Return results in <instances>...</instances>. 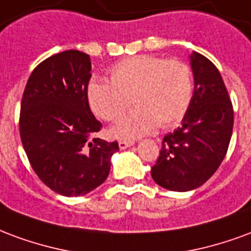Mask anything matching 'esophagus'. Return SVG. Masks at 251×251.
<instances>
[{
	"label": "esophagus",
	"instance_id": "esophagus-1",
	"mask_svg": "<svg viewBox=\"0 0 251 251\" xmlns=\"http://www.w3.org/2000/svg\"><path fill=\"white\" fill-rule=\"evenodd\" d=\"M131 146H133V142H131V140H120V142H119V147H120V150H126V148L131 147Z\"/></svg>",
	"mask_w": 251,
	"mask_h": 251
}]
</instances>
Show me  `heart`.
<instances>
[{
  "mask_svg": "<svg viewBox=\"0 0 251 251\" xmlns=\"http://www.w3.org/2000/svg\"><path fill=\"white\" fill-rule=\"evenodd\" d=\"M109 81L92 80L87 89L89 107L105 122L123 116L131 100L135 108L122 119L111 133L133 139L179 123L193 99V75L180 60H164L150 54L124 58L109 72Z\"/></svg>",
  "mask_w": 251,
  "mask_h": 251,
  "instance_id": "heart-1",
  "label": "heart"
}]
</instances>
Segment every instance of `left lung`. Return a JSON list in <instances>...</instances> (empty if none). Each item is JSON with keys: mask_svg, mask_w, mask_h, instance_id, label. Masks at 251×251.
Returning a JSON list of instances; mask_svg holds the SVG:
<instances>
[{"mask_svg": "<svg viewBox=\"0 0 251 251\" xmlns=\"http://www.w3.org/2000/svg\"><path fill=\"white\" fill-rule=\"evenodd\" d=\"M194 93L180 127L167 133L151 176L160 187L190 191L213 176L227 152L233 105L222 76L201 53L190 54Z\"/></svg>", "mask_w": 251, "mask_h": 251, "instance_id": "1", "label": "left lung"}]
</instances>
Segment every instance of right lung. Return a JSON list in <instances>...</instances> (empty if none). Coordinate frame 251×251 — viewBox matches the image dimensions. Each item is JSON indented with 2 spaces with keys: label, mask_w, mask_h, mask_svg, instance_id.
Returning <instances> with one entry per match:
<instances>
[{
  "label": "right lung",
  "mask_w": 251,
  "mask_h": 251,
  "mask_svg": "<svg viewBox=\"0 0 251 251\" xmlns=\"http://www.w3.org/2000/svg\"><path fill=\"white\" fill-rule=\"evenodd\" d=\"M91 58L76 49L53 54L30 75L21 101L20 135L43 183L64 197L91 193L107 179L118 142L93 138L101 123L89 108Z\"/></svg>",
  "instance_id": "1"
}]
</instances>
